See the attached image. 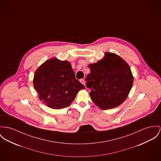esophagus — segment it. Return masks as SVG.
Here are the masks:
<instances>
[{"label": "esophagus", "mask_w": 161, "mask_h": 161, "mask_svg": "<svg viewBox=\"0 0 161 161\" xmlns=\"http://www.w3.org/2000/svg\"><path fill=\"white\" fill-rule=\"evenodd\" d=\"M80 82H81L83 85H85V80H84L83 79H81V80H80Z\"/></svg>", "instance_id": "34e87169"}]
</instances>
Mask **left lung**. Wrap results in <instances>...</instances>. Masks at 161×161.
Returning a JSON list of instances; mask_svg holds the SVG:
<instances>
[{"mask_svg": "<svg viewBox=\"0 0 161 161\" xmlns=\"http://www.w3.org/2000/svg\"><path fill=\"white\" fill-rule=\"evenodd\" d=\"M86 86L92 102L102 110L120 105L127 99L134 76L128 64L116 54L107 52L103 59L88 65Z\"/></svg>", "mask_w": 161, "mask_h": 161, "instance_id": "obj_1", "label": "left lung"}]
</instances>
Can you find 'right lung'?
Masks as SVG:
<instances>
[{
  "label": "right lung",
  "mask_w": 161,
  "mask_h": 161,
  "mask_svg": "<svg viewBox=\"0 0 161 161\" xmlns=\"http://www.w3.org/2000/svg\"><path fill=\"white\" fill-rule=\"evenodd\" d=\"M33 85L39 99L53 109L69 106L78 91L85 89L76 79L70 62L56 58L47 60L38 67Z\"/></svg>",
  "instance_id": "right-lung-1"
}]
</instances>
